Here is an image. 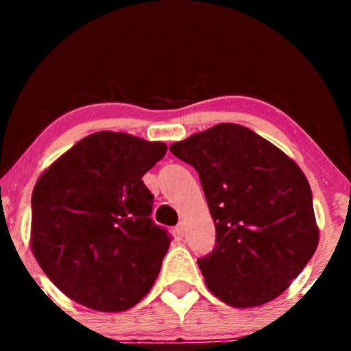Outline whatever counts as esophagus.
I'll return each instance as SVG.
<instances>
[{"label": "esophagus", "instance_id": "34e87169", "mask_svg": "<svg viewBox=\"0 0 351 351\" xmlns=\"http://www.w3.org/2000/svg\"><path fill=\"white\" fill-rule=\"evenodd\" d=\"M175 230H176V235H178V237H184V235H186V223L181 221L180 224L176 226Z\"/></svg>", "mask_w": 351, "mask_h": 351}]
</instances>
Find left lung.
Listing matches in <instances>:
<instances>
[{"instance_id":"left-lung-1","label":"left lung","mask_w":351,"mask_h":351,"mask_svg":"<svg viewBox=\"0 0 351 351\" xmlns=\"http://www.w3.org/2000/svg\"><path fill=\"white\" fill-rule=\"evenodd\" d=\"M170 152L198 171L217 246L198 260L207 288L234 308L274 300L319 245L311 187L288 154L243 125L218 123Z\"/></svg>"}]
</instances>
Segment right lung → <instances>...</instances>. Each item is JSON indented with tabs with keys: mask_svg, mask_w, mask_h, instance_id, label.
<instances>
[{
	"mask_svg": "<svg viewBox=\"0 0 351 351\" xmlns=\"http://www.w3.org/2000/svg\"><path fill=\"white\" fill-rule=\"evenodd\" d=\"M164 142L93 133L63 153L32 192L31 249L64 295L119 313L147 295L170 246L154 224L142 176L165 156Z\"/></svg>",
	"mask_w": 351,
	"mask_h": 351,
	"instance_id": "obj_1",
	"label": "right lung"
}]
</instances>
